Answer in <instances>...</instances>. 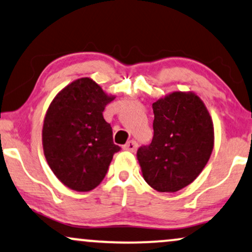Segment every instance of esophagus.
Segmentation results:
<instances>
[{"instance_id":"34e87169","label":"esophagus","mask_w":252,"mask_h":252,"mask_svg":"<svg viewBox=\"0 0 252 252\" xmlns=\"http://www.w3.org/2000/svg\"><path fill=\"white\" fill-rule=\"evenodd\" d=\"M136 148H138V142H136L135 140L128 141L125 146H124V150L129 151V152H135Z\"/></svg>"}]
</instances>
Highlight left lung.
I'll list each match as a JSON object with an SVG mask.
<instances>
[{
    "instance_id": "8db88e82",
    "label": "left lung",
    "mask_w": 252,
    "mask_h": 252,
    "mask_svg": "<svg viewBox=\"0 0 252 252\" xmlns=\"http://www.w3.org/2000/svg\"><path fill=\"white\" fill-rule=\"evenodd\" d=\"M153 140L138 150L145 181L161 192L187 187L212 155L214 125L194 93L173 92L153 102Z\"/></svg>"
}]
</instances>
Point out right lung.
<instances>
[{"instance_id":"1","label":"right lung","mask_w":252,"mask_h":252,"mask_svg":"<svg viewBox=\"0 0 252 252\" xmlns=\"http://www.w3.org/2000/svg\"><path fill=\"white\" fill-rule=\"evenodd\" d=\"M113 99L92 79L80 78L62 90L48 108L42 133L45 159L70 189L90 191L97 187L120 151L102 117Z\"/></svg>"}]
</instances>
